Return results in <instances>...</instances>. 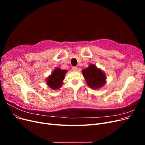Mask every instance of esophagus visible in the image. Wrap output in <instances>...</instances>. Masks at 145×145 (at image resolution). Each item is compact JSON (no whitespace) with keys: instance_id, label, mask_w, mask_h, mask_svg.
Segmentation results:
<instances>
[{"instance_id":"esophagus-1","label":"esophagus","mask_w":145,"mask_h":145,"mask_svg":"<svg viewBox=\"0 0 145 145\" xmlns=\"http://www.w3.org/2000/svg\"><path fill=\"white\" fill-rule=\"evenodd\" d=\"M72 71H77L78 68H77V67H72Z\"/></svg>"}]
</instances>
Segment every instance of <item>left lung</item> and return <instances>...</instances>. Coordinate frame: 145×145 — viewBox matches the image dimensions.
I'll list each match as a JSON object with an SVG mask.
<instances>
[{
    "mask_svg": "<svg viewBox=\"0 0 145 145\" xmlns=\"http://www.w3.org/2000/svg\"><path fill=\"white\" fill-rule=\"evenodd\" d=\"M82 74L88 85L91 88H100L105 84V74L94 65H91L88 68L83 69Z\"/></svg>",
    "mask_w": 145,
    "mask_h": 145,
    "instance_id": "left-lung-1",
    "label": "left lung"
}]
</instances>
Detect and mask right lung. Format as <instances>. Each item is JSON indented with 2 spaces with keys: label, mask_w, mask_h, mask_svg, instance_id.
I'll return each mask as SVG.
<instances>
[{
  "label": "right lung",
  "mask_w": 145,
  "mask_h": 145,
  "mask_svg": "<svg viewBox=\"0 0 145 145\" xmlns=\"http://www.w3.org/2000/svg\"><path fill=\"white\" fill-rule=\"evenodd\" d=\"M67 72V71L66 70H61L59 68L55 69L51 76L46 80L48 85L53 89L60 88L62 85V82L64 80Z\"/></svg>",
  "instance_id": "add662e5"
}]
</instances>
